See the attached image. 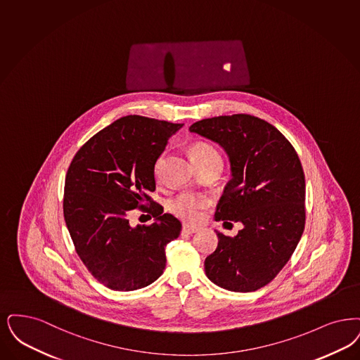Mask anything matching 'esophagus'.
<instances>
[{"mask_svg":"<svg viewBox=\"0 0 360 360\" xmlns=\"http://www.w3.org/2000/svg\"><path fill=\"white\" fill-rule=\"evenodd\" d=\"M200 231L197 226H190V225H184V228H182V233L184 234H194V233H197V231Z\"/></svg>","mask_w":360,"mask_h":360,"instance_id":"obj_1","label":"esophagus"}]
</instances>
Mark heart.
<instances>
[{
    "label": "heart",
    "instance_id": "obj_1",
    "mask_svg": "<svg viewBox=\"0 0 360 360\" xmlns=\"http://www.w3.org/2000/svg\"><path fill=\"white\" fill-rule=\"evenodd\" d=\"M190 155L194 163H202V162H210V160H218L221 162L219 153L216 148L207 142H197L190 147ZM210 205V201L193 193H181L175 195L173 200L169 202L170 212L187 222H197L201 219L205 210Z\"/></svg>",
    "mask_w": 360,
    "mask_h": 360
}]
</instances>
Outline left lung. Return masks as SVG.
Here are the masks:
<instances>
[{"label":"left lung","mask_w":360,"mask_h":360,"mask_svg":"<svg viewBox=\"0 0 360 360\" xmlns=\"http://www.w3.org/2000/svg\"><path fill=\"white\" fill-rule=\"evenodd\" d=\"M188 129L229 155L231 179L217 205L216 221L244 225L236 237L216 231L218 246L205 259L206 276L231 292L265 287L304 231L305 176L299 155L278 129L256 116H216Z\"/></svg>","instance_id":"8db88e82"}]
</instances>
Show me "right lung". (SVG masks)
I'll return each mask as SVG.
<instances>
[{
    "label": "right lung",
    "instance_id": "add662e5",
    "mask_svg": "<svg viewBox=\"0 0 360 360\" xmlns=\"http://www.w3.org/2000/svg\"><path fill=\"white\" fill-rule=\"evenodd\" d=\"M182 126L123 116L73 157L65 175L64 219L77 256L104 287L135 290L163 274L166 246L181 234L182 225L163 214L150 193L155 190L159 155ZM135 208L151 214L155 222L132 229L129 216Z\"/></svg>",
    "mask_w": 360,
    "mask_h": 360
}]
</instances>
